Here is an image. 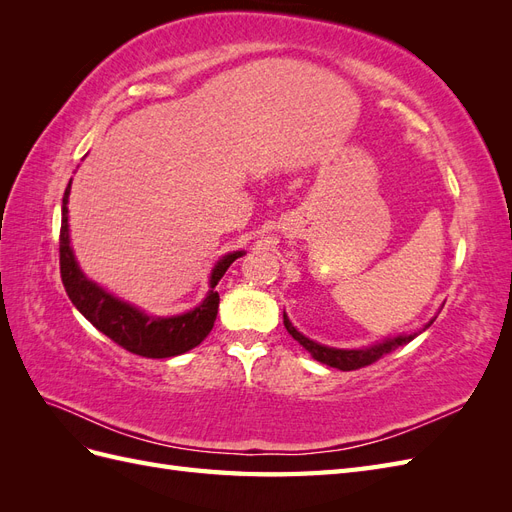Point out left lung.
<instances>
[{
    "label": "left lung",
    "instance_id": "left-lung-1",
    "mask_svg": "<svg viewBox=\"0 0 512 512\" xmlns=\"http://www.w3.org/2000/svg\"><path fill=\"white\" fill-rule=\"evenodd\" d=\"M433 320H436V316H433V318L425 324L423 329H418V331H414V333H404V335L386 337V339H382V342L365 346V348H331V346L318 344V342H314V339L305 337L297 327H294V324L290 322V318H288L286 312H284V327H286V331H288L294 339H297V342H299L309 354H312V359H316V361H320V363H324V365H329V367L342 369V371H352V369H361V367H365V365H371L374 361H378L382 354H386V352H391V350H395V348H399V346H404V344L412 342V339H414L416 335H421L425 329L431 327Z\"/></svg>",
    "mask_w": 512,
    "mask_h": 512
}]
</instances>
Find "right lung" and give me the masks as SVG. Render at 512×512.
<instances>
[{"mask_svg":"<svg viewBox=\"0 0 512 512\" xmlns=\"http://www.w3.org/2000/svg\"><path fill=\"white\" fill-rule=\"evenodd\" d=\"M70 185L64 194L61 205V237H59V267L61 282L68 292L74 307L94 324V327L111 337L115 344L126 348L132 354L147 356V359H168L196 348L211 333L215 316H218L220 294L215 290L226 269L241 258L245 252L237 250L224 254L215 262L209 275V290L205 299L200 301L190 312L177 316H151L128 301L115 297L113 292L91 282L79 267V260L74 256L70 243V226H68V196Z\"/></svg>","mask_w":512,"mask_h":512,"instance_id":"right-lung-1","label":"right lung"}]
</instances>
